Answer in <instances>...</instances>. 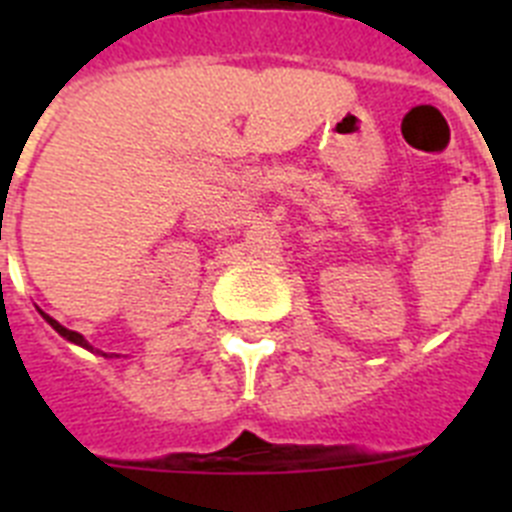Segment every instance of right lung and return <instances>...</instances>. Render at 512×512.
Listing matches in <instances>:
<instances>
[{"label": "right lung", "instance_id": "1", "mask_svg": "<svg viewBox=\"0 0 512 512\" xmlns=\"http://www.w3.org/2000/svg\"><path fill=\"white\" fill-rule=\"evenodd\" d=\"M38 312H40V315H43L45 323H48L53 330H56L58 336H63V338H66V341L76 343V346L87 348V351H97V348H94L92 343L87 341V338L81 336V333H76V330H69V328H66V325H61V323H58V320H53L51 315H48V312H43V310H38ZM97 354H102V351H97ZM102 356H107V359H112V356H117V354H102Z\"/></svg>", "mask_w": 512, "mask_h": 512}]
</instances>
